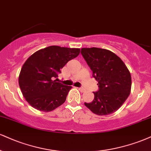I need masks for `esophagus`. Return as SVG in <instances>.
<instances>
[{"label":"esophagus","mask_w":151,"mask_h":151,"mask_svg":"<svg viewBox=\"0 0 151 151\" xmlns=\"http://www.w3.org/2000/svg\"><path fill=\"white\" fill-rule=\"evenodd\" d=\"M79 90L81 92H84L85 91V88H79Z\"/></svg>","instance_id":"34e87169"}]
</instances>
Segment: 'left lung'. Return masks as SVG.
Instances as JSON below:
<instances>
[{
    "mask_svg": "<svg viewBox=\"0 0 151 151\" xmlns=\"http://www.w3.org/2000/svg\"><path fill=\"white\" fill-rule=\"evenodd\" d=\"M83 58L93 71L99 91L93 92L94 99L84 105L98 115H108L119 109L129 96L132 77L121 58L107 49L83 48Z\"/></svg>",
    "mask_w": 151,
    "mask_h": 151,
    "instance_id": "1",
    "label": "left lung"
}]
</instances>
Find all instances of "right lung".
Listing matches in <instances>:
<instances>
[{
	"label": "right lung",
	"mask_w": 151,
	"mask_h": 151,
	"mask_svg": "<svg viewBox=\"0 0 151 151\" xmlns=\"http://www.w3.org/2000/svg\"><path fill=\"white\" fill-rule=\"evenodd\" d=\"M79 52L80 48L50 46L37 50L25 61L19 75V85L31 106L50 112L65 103L72 86L54 79L67 63Z\"/></svg>",
	"instance_id": "right-lung-1"
}]
</instances>
